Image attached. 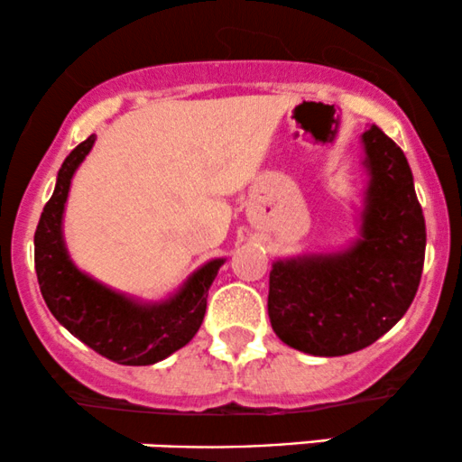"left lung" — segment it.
Returning <instances> with one entry per match:
<instances>
[{"label": "left lung", "instance_id": "left-lung-1", "mask_svg": "<svg viewBox=\"0 0 462 462\" xmlns=\"http://www.w3.org/2000/svg\"><path fill=\"white\" fill-rule=\"evenodd\" d=\"M363 143L358 236L337 252L275 258L269 321L289 347L346 356L378 341L404 317L421 280L426 221L404 152L371 125Z\"/></svg>", "mask_w": 462, "mask_h": 462}]
</instances>
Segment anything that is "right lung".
Returning <instances> with one entry per match:
<instances>
[{"instance_id":"right-lung-1","label":"right lung","mask_w":462,"mask_h":462,"mask_svg":"<svg viewBox=\"0 0 462 462\" xmlns=\"http://www.w3.org/2000/svg\"><path fill=\"white\" fill-rule=\"evenodd\" d=\"M95 145L82 141L62 162L54 193L34 235V267L47 309L84 346L119 365L161 363L184 347L199 330L206 298L226 258L195 269L178 291L147 301L99 282L73 263L62 232L71 180Z\"/></svg>"}]
</instances>
